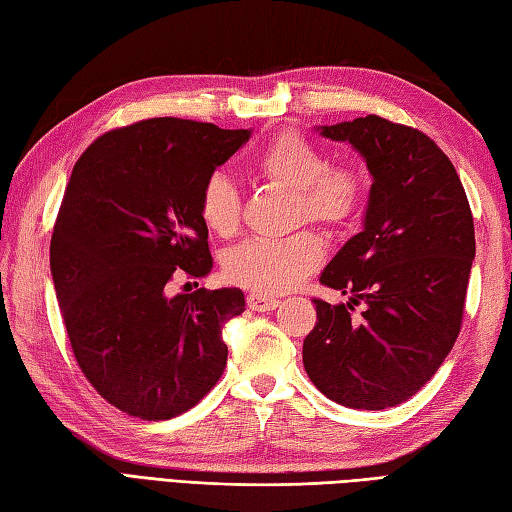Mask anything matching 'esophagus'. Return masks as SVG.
<instances>
[{
	"label": "esophagus",
	"mask_w": 512,
	"mask_h": 512,
	"mask_svg": "<svg viewBox=\"0 0 512 512\" xmlns=\"http://www.w3.org/2000/svg\"><path fill=\"white\" fill-rule=\"evenodd\" d=\"M246 301H248V308L255 312H268V310H275L279 306V299L264 295V292H250Z\"/></svg>",
	"instance_id": "1"
}]
</instances>
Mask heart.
Masks as SVG:
<instances>
[{"label": "heart", "instance_id": "obj_1", "mask_svg": "<svg viewBox=\"0 0 512 512\" xmlns=\"http://www.w3.org/2000/svg\"><path fill=\"white\" fill-rule=\"evenodd\" d=\"M259 176L297 195V217L325 226L350 222L361 209L365 182L361 171L336 165L299 134H279L253 162ZM200 217L209 231L228 237L237 231L239 202L235 187L222 173L206 178L200 191ZM323 262V242L314 233L286 239H250L224 259V273L237 286L257 292H284Z\"/></svg>", "mask_w": 512, "mask_h": 512}]
</instances>
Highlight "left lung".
Instances as JSON below:
<instances>
[{
	"label": "left lung",
	"instance_id": "1",
	"mask_svg": "<svg viewBox=\"0 0 512 512\" xmlns=\"http://www.w3.org/2000/svg\"><path fill=\"white\" fill-rule=\"evenodd\" d=\"M314 132L350 143L372 187L363 231L321 273L323 286L352 297L314 299L303 367L343 407H396L427 385L460 334L475 259L471 206L451 160L418 129L369 114Z\"/></svg>",
	"mask_w": 512,
	"mask_h": 512
}]
</instances>
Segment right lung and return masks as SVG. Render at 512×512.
Instances as JSON below:
<instances>
[{"label":"right lung","mask_w":512,"mask_h":512,"mask_svg":"<svg viewBox=\"0 0 512 512\" xmlns=\"http://www.w3.org/2000/svg\"><path fill=\"white\" fill-rule=\"evenodd\" d=\"M248 138L149 118L96 138L72 169L50 242L54 290L76 363L129 416H180L224 372L222 328L244 312V292L169 295V281L211 273L200 191Z\"/></svg>","instance_id":"1"}]
</instances>
